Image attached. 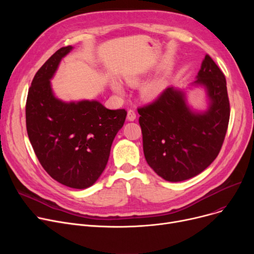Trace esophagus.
I'll list each match as a JSON object with an SVG mask.
<instances>
[{"mask_svg": "<svg viewBox=\"0 0 254 254\" xmlns=\"http://www.w3.org/2000/svg\"><path fill=\"white\" fill-rule=\"evenodd\" d=\"M127 120H129V122H134V120L136 119V117H137V115H136V112L132 110V109H129L128 111H127Z\"/></svg>", "mask_w": 254, "mask_h": 254, "instance_id": "esophagus-1", "label": "esophagus"}]
</instances>
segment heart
Here are the masks:
<instances>
[{
    "mask_svg": "<svg viewBox=\"0 0 254 254\" xmlns=\"http://www.w3.org/2000/svg\"><path fill=\"white\" fill-rule=\"evenodd\" d=\"M112 88L114 89L115 92L119 93V95L124 92V87L118 81L112 82ZM159 92H161V85L158 83H150L148 85L144 86L142 89V93L145 98H154L155 96L158 95Z\"/></svg>",
    "mask_w": 254,
    "mask_h": 254,
    "instance_id": "b5f03b06",
    "label": "heart"
}]
</instances>
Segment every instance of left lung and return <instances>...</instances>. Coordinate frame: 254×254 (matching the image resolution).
I'll return each mask as SVG.
<instances>
[{
	"instance_id": "left-lung-1",
	"label": "left lung",
	"mask_w": 254,
	"mask_h": 254,
	"mask_svg": "<svg viewBox=\"0 0 254 254\" xmlns=\"http://www.w3.org/2000/svg\"><path fill=\"white\" fill-rule=\"evenodd\" d=\"M196 78L193 83L205 86L210 100L204 113L192 112L184 93L174 87L138 108L146 162L167 181H183L203 172L217 157L228 130L231 109L225 77L210 56L206 55Z\"/></svg>"
}]
</instances>
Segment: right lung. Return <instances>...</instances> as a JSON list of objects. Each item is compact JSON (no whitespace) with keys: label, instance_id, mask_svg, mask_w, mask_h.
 <instances>
[{"label":"right lung","instance_id":"1","mask_svg":"<svg viewBox=\"0 0 254 254\" xmlns=\"http://www.w3.org/2000/svg\"><path fill=\"white\" fill-rule=\"evenodd\" d=\"M73 49L62 47L36 73L25 105L26 131L43 169L58 182L83 190L108 163L111 145L127 117L98 101L64 103L53 95L50 79Z\"/></svg>","mask_w":254,"mask_h":254}]
</instances>
